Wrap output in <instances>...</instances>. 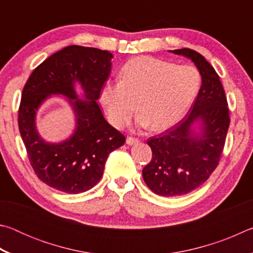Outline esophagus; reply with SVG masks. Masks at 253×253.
<instances>
[{"mask_svg":"<svg viewBox=\"0 0 253 253\" xmlns=\"http://www.w3.org/2000/svg\"><path fill=\"white\" fill-rule=\"evenodd\" d=\"M138 142H139V140L137 138H134V137H127V138H126V143L128 145H134V144H137Z\"/></svg>","mask_w":253,"mask_h":253,"instance_id":"obj_1","label":"esophagus"}]
</instances>
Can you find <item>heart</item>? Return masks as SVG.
<instances>
[{"instance_id":"obj_1","label":"heart","mask_w":253,"mask_h":253,"mask_svg":"<svg viewBox=\"0 0 253 253\" xmlns=\"http://www.w3.org/2000/svg\"><path fill=\"white\" fill-rule=\"evenodd\" d=\"M122 80L107 81L99 99L109 122L123 128L135 110L137 125L164 130L185 116L201 87V74L193 66H177L147 55L125 63Z\"/></svg>"}]
</instances>
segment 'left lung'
<instances>
[{"label":"left lung","instance_id":"left-lung-1","mask_svg":"<svg viewBox=\"0 0 253 253\" xmlns=\"http://www.w3.org/2000/svg\"><path fill=\"white\" fill-rule=\"evenodd\" d=\"M191 59L202 84L188 114L160 135L148 138L152 161L143 169V178L161 196H178L202 185L219 165L230 125L228 101L214 68L191 49L170 51ZM199 125V128H194Z\"/></svg>","mask_w":253,"mask_h":253}]
</instances>
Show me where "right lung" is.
Masks as SVG:
<instances>
[{
  "label": "right lung",
  "instance_id": "obj_1",
  "mask_svg": "<svg viewBox=\"0 0 253 253\" xmlns=\"http://www.w3.org/2000/svg\"><path fill=\"white\" fill-rule=\"evenodd\" d=\"M113 57L97 48L66 46L38 66L24 85L20 134L37 176L50 187L69 194L90 190L101 178L109 154L125 143V136L106 122L97 104ZM76 83L84 100L76 93ZM52 94L67 96L76 116L74 134L61 143L45 142L35 126L36 111Z\"/></svg>",
  "mask_w": 253,
  "mask_h": 253
}]
</instances>
